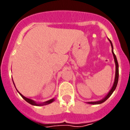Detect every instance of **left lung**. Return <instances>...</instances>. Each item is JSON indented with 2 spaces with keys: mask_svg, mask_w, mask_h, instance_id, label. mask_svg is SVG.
<instances>
[{
  "mask_svg": "<svg viewBox=\"0 0 130 130\" xmlns=\"http://www.w3.org/2000/svg\"><path fill=\"white\" fill-rule=\"evenodd\" d=\"M109 40L110 43H111V47H112V53L113 55V57H114V59H115V66H116V72H115V81L114 83H113V85H112V88L110 90V91L109 92V93L107 94L106 96L104 98V99H102V100L100 101H98V102H88V104H94V105H96V104H102L103 102H104L105 101H106L111 96V94H112V92H114V90L116 89V87L117 86V84H118V81H119V64H118V61H117V57H116L115 55L114 52H113V47H112V42H111V40L109 39Z\"/></svg>",
  "mask_w": 130,
  "mask_h": 130,
  "instance_id": "left-lung-1",
  "label": "left lung"
}]
</instances>
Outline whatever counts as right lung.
<instances>
[{
	"instance_id": "add662e5",
	"label": "right lung",
	"mask_w": 130,
	"mask_h": 130,
	"mask_svg": "<svg viewBox=\"0 0 130 130\" xmlns=\"http://www.w3.org/2000/svg\"><path fill=\"white\" fill-rule=\"evenodd\" d=\"M13 84H14V83H13ZM14 86H15V84H14ZM17 91L18 92V90H17ZM19 94H20L21 96V97H22L23 98V99L25 100V101H26V102H28V103H29V104H31V105H36V106H42V105H47V104H51V103H52L53 102H54V101H55V99H54V98H53V99L49 100L47 101V102H43V103H42H42H41V104H37V103H36V102H34V101H33L32 100H30V99H29V98H26V97H25V96H23V95L21 94L20 92H19Z\"/></svg>"
}]
</instances>
